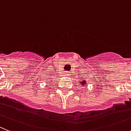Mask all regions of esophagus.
<instances>
[{
	"label": "esophagus",
	"instance_id": "34e87169",
	"mask_svg": "<svg viewBox=\"0 0 131 131\" xmlns=\"http://www.w3.org/2000/svg\"><path fill=\"white\" fill-rule=\"evenodd\" d=\"M64 74H65V76H69V75H70V73H69V72H65Z\"/></svg>",
	"mask_w": 131,
	"mask_h": 131
}]
</instances>
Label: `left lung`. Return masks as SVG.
<instances>
[{"label":"left lung","instance_id":"1","mask_svg":"<svg viewBox=\"0 0 131 131\" xmlns=\"http://www.w3.org/2000/svg\"><path fill=\"white\" fill-rule=\"evenodd\" d=\"M80 84L84 86L85 85H86V84H87V83H86V82H85V81L84 80H82V81H81V82H80Z\"/></svg>","mask_w":131,"mask_h":131}]
</instances>
